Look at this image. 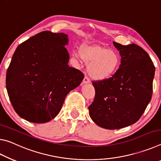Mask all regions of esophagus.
Instances as JSON below:
<instances>
[{
	"instance_id": "1",
	"label": "esophagus",
	"mask_w": 161,
	"mask_h": 161,
	"mask_svg": "<svg viewBox=\"0 0 161 161\" xmlns=\"http://www.w3.org/2000/svg\"><path fill=\"white\" fill-rule=\"evenodd\" d=\"M91 83L90 79L87 77V76H85V77H84V78H83V84H88V83Z\"/></svg>"
}]
</instances>
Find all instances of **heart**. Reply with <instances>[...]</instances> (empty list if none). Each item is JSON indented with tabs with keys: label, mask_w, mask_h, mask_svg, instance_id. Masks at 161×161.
<instances>
[{
	"label": "heart",
	"mask_w": 161,
	"mask_h": 161,
	"mask_svg": "<svg viewBox=\"0 0 161 161\" xmlns=\"http://www.w3.org/2000/svg\"><path fill=\"white\" fill-rule=\"evenodd\" d=\"M75 58H81L88 64V72L92 78L104 80L114 74L120 65V56L113 50L98 46L84 45L80 52H73Z\"/></svg>",
	"instance_id": "heart-1"
}]
</instances>
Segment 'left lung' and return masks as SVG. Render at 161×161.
Returning <instances> with one entry per match:
<instances>
[{
  "instance_id": "1",
  "label": "left lung",
  "mask_w": 161,
  "mask_h": 161,
  "mask_svg": "<svg viewBox=\"0 0 161 161\" xmlns=\"http://www.w3.org/2000/svg\"><path fill=\"white\" fill-rule=\"evenodd\" d=\"M121 56L119 68L105 80L93 81L96 90L89 115L96 124L109 130L137 122L151 101L155 66L147 52L138 45L113 42Z\"/></svg>"
}]
</instances>
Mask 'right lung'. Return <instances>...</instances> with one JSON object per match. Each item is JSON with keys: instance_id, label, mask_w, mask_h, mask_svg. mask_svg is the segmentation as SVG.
<instances>
[{"instance_id": "1", "label": "right lung", "mask_w": 161, "mask_h": 161, "mask_svg": "<svg viewBox=\"0 0 161 161\" xmlns=\"http://www.w3.org/2000/svg\"><path fill=\"white\" fill-rule=\"evenodd\" d=\"M63 33L43 31L17 47L6 73V88L17 114L35 123L58 114L67 94L80 85L83 73L68 65Z\"/></svg>"}]
</instances>
